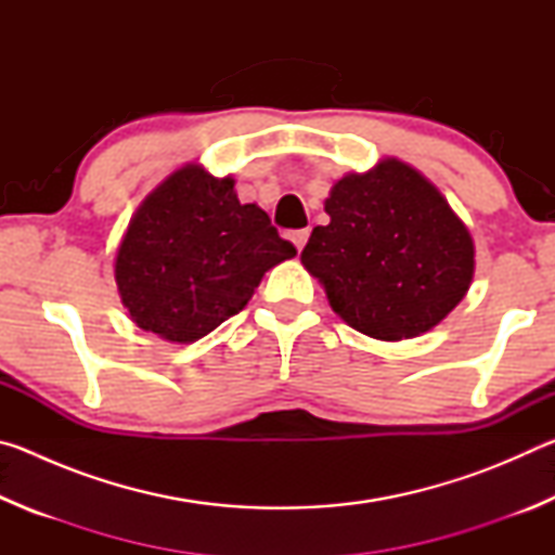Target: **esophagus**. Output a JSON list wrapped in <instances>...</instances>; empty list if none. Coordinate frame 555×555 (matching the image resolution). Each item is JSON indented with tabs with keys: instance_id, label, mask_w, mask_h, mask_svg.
Masks as SVG:
<instances>
[{
	"instance_id": "obj_1",
	"label": "esophagus",
	"mask_w": 555,
	"mask_h": 555,
	"mask_svg": "<svg viewBox=\"0 0 555 555\" xmlns=\"http://www.w3.org/2000/svg\"><path fill=\"white\" fill-rule=\"evenodd\" d=\"M288 240L294 242V247L300 251L306 247V242H308V230H294V232H288Z\"/></svg>"
}]
</instances>
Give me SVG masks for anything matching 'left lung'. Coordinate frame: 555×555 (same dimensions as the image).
I'll return each instance as SVG.
<instances>
[{
	"instance_id": "8db88e82",
	"label": "left lung",
	"mask_w": 555,
	"mask_h": 555,
	"mask_svg": "<svg viewBox=\"0 0 555 555\" xmlns=\"http://www.w3.org/2000/svg\"><path fill=\"white\" fill-rule=\"evenodd\" d=\"M300 264L343 321L399 343L436 327L465 298L475 242L443 193L399 158L345 173L325 198Z\"/></svg>"
}]
</instances>
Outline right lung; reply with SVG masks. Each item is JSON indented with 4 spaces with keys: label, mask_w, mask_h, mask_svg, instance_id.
Here are the masks:
<instances>
[{
    "label": "right lung",
    "mask_w": 555,
    "mask_h": 555,
    "mask_svg": "<svg viewBox=\"0 0 555 555\" xmlns=\"http://www.w3.org/2000/svg\"><path fill=\"white\" fill-rule=\"evenodd\" d=\"M291 257L294 244L259 205L240 203L232 176L185 164L131 215L115 281L142 331L188 345L240 313L267 271Z\"/></svg>",
    "instance_id": "add662e5"
}]
</instances>
